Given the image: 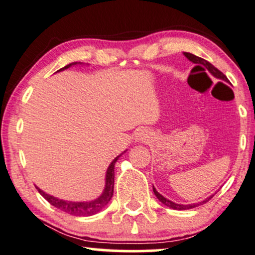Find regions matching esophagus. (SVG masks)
I'll return each mask as SVG.
<instances>
[{"mask_svg": "<svg viewBox=\"0 0 255 255\" xmlns=\"http://www.w3.org/2000/svg\"><path fill=\"white\" fill-rule=\"evenodd\" d=\"M136 139L137 141H142V142H145L146 139L149 138V134L148 131L146 130H143V129H139V130H137V132H136Z\"/></svg>", "mask_w": 255, "mask_h": 255, "instance_id": "1", "label": "esophagus"}]
</instances>
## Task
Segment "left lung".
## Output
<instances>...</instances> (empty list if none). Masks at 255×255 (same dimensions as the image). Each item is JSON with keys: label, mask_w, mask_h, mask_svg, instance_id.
Listing matches in <instances>:
<instances>
[{"label": "left lung", "mask_w": 255, "mask_h": 255, "mask_svg": "<svg viewBox=\"0 0 255 255\" xmlns=\"http://www.w3.org/2000/svg\"><path fill=\"white\" fill-rule=\"evenodd\" d=\"M184 55L187 57V59L189 60V61H192L193 63H195V64H201V66H203V67H206V69L209 71V73L213 75V76H215L216 78H218V80H221V81H225V82H229V80H228V77L225 76V75L222 73L221 70H218L216 67H214L213 64H211L210 62H208L207 60H204V59H202V57H199V56H196V55H194V54H191V53H184ZM198 67H200V66H198ZM152 189H153V193H155V195L157 196V199H158L160 202H162L163 204H165V206L166 207H170V208H172V209H175V210H186V209H191V208H195V207H198V206H200V204H203V203H206V202H208V201H209L211 198H213L214 195H211V196H209V198H207L206 200H203L202 202H200V203H193V204H178V203H174V202H172V201H170V200H167L166 198H164V196L162 195V194H159L158 192L156 191V188L155 187H152Z\"/></svg>", "instance_id": "left-lung-1"}]
</instances>
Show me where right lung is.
I'll return each mask as SVG.
<instances>
[{"label":"right lung","instance_id":"add662e5","mask_svg":"<svg viewBox=\"0 0 255 255\" xmlns=\"http://www.w3.org/2000/svg\"><path fill=\"white\" fill-rule=\"evenodd\" d=\"M73 64H77V62L68 64V66L61 68V69L57 71L67 69V68L73 66ZM120 156L116 157V158L113 159V162L110 164L109 168H107L106 182H105L106 185H105V188H104L103 194L100 195L98 199L90 201V202H71V201H63V200L54 198V196L49 194H46L45 192H42L41 189H39L37 187L38 192L40 193V194L44 196V198L47 200L52 206H54L55 208H57V209L64 211V213L74 215V216H91V215H95L98 213V211L102 210L103 208L110 202L111 199H112L113 189H114V165H116L117 160Z\"/></svg>","mask_w":255,"mask_h":255}]
</instances>
